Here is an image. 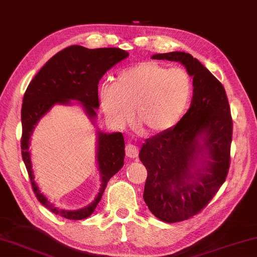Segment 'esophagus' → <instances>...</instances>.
Returning a JSON list of instances; mask_svg holds the SVG:
<instances>
[{
    "mask_svg": "<svg viewBox=\"0 0 257 257\" xmlns=\"http://www.w3.org/2000/svg\"><path fill=\"white\" fill-rule=\"evenodd\" d=\"M139 148L135 147L134 144H128L127 147H125V155H127V157H129L130 159H135L137 158V156H139Z\"/></svg>",
    "mask_w": 257,
    "mask_h": 257,
    "instance_id": "34e87169",
    "label": "esophagus"
}]
</instances>
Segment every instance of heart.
Wrapping results in <instances>:
<instances>
[{
  "label": "heart",
  "instance_id": "obj_1",
  "mask_svg": "<svg viewBox=\"0 0 257 257\" xmlns=\"http://www.w3.org/2000/svg\"><path fill=\"white\" fill-rule=\"evenodd\" d=\"M193 84L185 69L170 68L155 61L121 71L114 84L99 89L101 108L117 127L132 120L150 134L165 133L178 124L190 101Z\"/></svg>",
  "mask_w": 257,
  "mask_h": 257
}]
</instances>
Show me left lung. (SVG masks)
Instances as JSON below:
<instances>
[{"mask_svg":"<svg viewBox=\"0 0 257 257\" xmlns=\"http://www.w3.org/2000/svg\"><path fill=\"white\" fill-rule=\"evenodd\" d=\"M185 66L193 77L190 108L177 125L145 141L140 159L148 171L144 201L158 219L187 220L219 190L229 168L233 122L224 86L185 52L155 54Z\"/></svg>","mask_w":257,"mask_h":257,"instance_id":"1","label":"left lung"}]
</instances>
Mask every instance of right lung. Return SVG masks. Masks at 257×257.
Returning a JSON list of instances; mask_svg holds the SVG:
<instances>
[{"label": "right lung", "mask_w": 257, "mask_h": 257, "mask_svg": "<svg viewBox=\"0 0 257 257\" xmlns=\"http://www.w3.org/2000/svg\"><path fill=\"white\" fill-rule=\"evenodd\" d=\"M129 54L120 48L89 49L83 46H70L57 53L31 80L22 105V157L28 170L32 189L41 204L49 211L67 219L80 220L93 213L100 202L108 180L123 166L124 140L121 133L98 132L97 163L101 188L95 200L85 208L69 211L56 208L41 193L34 181L30 157V137L36 125L54 105L80 102L86 115L94 123L95 109L99 107L98 84L107 70Z\"/></svg>", "instance_id": "1"}]
</instances>
